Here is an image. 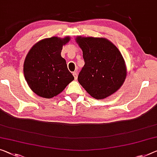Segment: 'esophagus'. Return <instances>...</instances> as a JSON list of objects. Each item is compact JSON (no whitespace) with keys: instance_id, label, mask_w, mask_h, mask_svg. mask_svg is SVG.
<instances>
[{"instance_id":"1","label":"esophagus","mask_w":157,"mask_h":157,"mask_svg":"<svg viewBox=\"0 0 157 157\" xmlns=\"http://www.w3.org/2000/svg\"><path fill=\"white\" fill-rule=\"evenodd\" d=\"M73 75L74 76V78H75V80H77V77H78V73H77V71H74L73 73Z\"/></svg>"}]
</instances>
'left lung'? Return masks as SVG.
<instances>
[{
	"instance_id": "obj_1",
	"label": "left lung",
	"mask_w": 157,
	"mask_h": 157,
	"mask_svg": "<svg viewBox=\"0 0 157 157\" xmlns=\"http://www.w3.org/2000/svg\"><path fill=\"white\" fill-rule=\"evenodd\" d=\"M85 64L78 81L93 98L101 100L119 90L126 77V67L119 49L105 38L77 36Z\"/></svg>"
}]
</instances>
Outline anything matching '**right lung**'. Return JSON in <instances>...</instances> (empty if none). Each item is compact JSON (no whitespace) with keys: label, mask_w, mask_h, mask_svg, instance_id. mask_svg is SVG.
Masks as SVG:
<instances>
[{"label":"right lung","mask_w":157,"mask_h":157,"mask_svg":"<svg viewBox=\"0 0 157 157\" xmlns=\"http://www.w3.org/2000/svg\"><path fill=\"white\" fill-rule=\"evenodd\" d=\"M53 36L36 43L24 62V74L33 93L42 98H52L62 93L74 77L61 56L63 45L69 41Z\"/></svg>","instance_id":"right-lung-1"}]
</instances>
